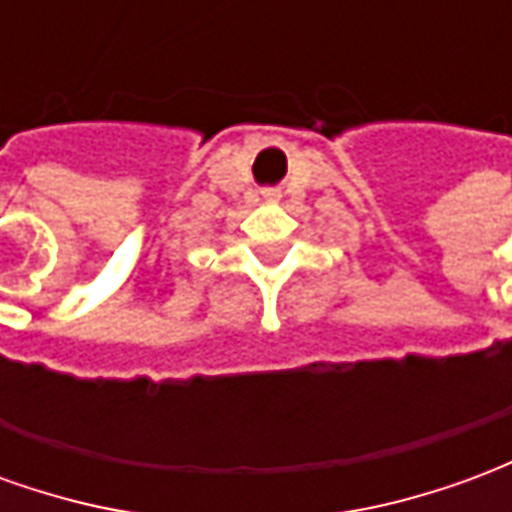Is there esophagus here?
Returning a JSON list of instances; mask_svg holds the SVG:
<instances>
[{
  "instance_id": "obj_1",
  "label": "esophagus",
  "mask_w": 512,
  "mask_h": 512,
  "mask_svg": "<svg viewBox=\"0 0 512 512\" xmlns=\"http://www.w3.org/2000/svg\"><path fill=\"white\" fill-rule=\"evenodd\" d=\"M268 197H274V194H268Z\"/></svg>"
}]
</instances>
